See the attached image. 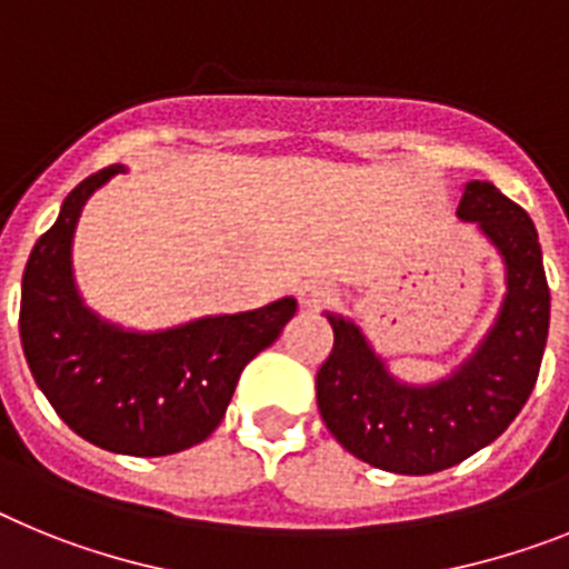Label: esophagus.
I'll return each mask as SVG.
<instances>
[{
	"label": "esophagus",
	"mask_w": 569,
	"mask_h": 569,
	"mask_svg": "<svg viewBox=\"0 0 569 569\" xmlns=\"http://www.w3.org/2000/svg\"><path fill=\"white\" fill-rule=\"evenodd\" d=\"M298 300L306 312H323V309H332L340 300L338 289H332L329 283H306L298 291Z\"/></svg>",
	"instance_id": "1"
}]
</instances>
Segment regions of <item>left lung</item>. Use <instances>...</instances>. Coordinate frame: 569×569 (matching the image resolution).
<instances>
[{"label":"left lung","mask_w":569,"mask_h":569,"mask_svg":"<svg viewBox=\"0 0 569 569\" xmlns=\"http://www.w3.org/2000/svg\"><path fill=\"white\" fill-rule=\"evenodd\" d=\"M458 217L496 246L507 291L490 332L456 372L432 383L398 380L355 320L326 312L335 346L315 383L323 423L346 452L398 476L441 472L496 441L530 398L545 358L550 289L530 214L492 182L472 180Z\"/></svg>","instance_id":"obj_1"}]
</instances>
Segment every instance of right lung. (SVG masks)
I'll return each mask as SVG.
<instances>
[{"mask_svg": "<svg viewBox=\"0 0 569 569\" xmlns=\"http://www.w3.org/2000/svg\"><path fill=\"white\" fill-rule=\"evenodd\" d=\"M126 166L82 180L39 237L22 274L19 335L37 387L79 438L120 456L157 458L206 441L240 372L280 338L298 300L137 332L100 318L73 280V231L88 197Z\"/></svg>", "mask_w": 569, "mask_h": 569, "instance_id": "1", "label": "right lung"}]
</instances>
